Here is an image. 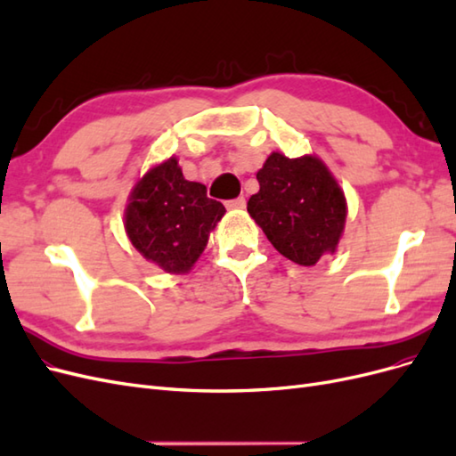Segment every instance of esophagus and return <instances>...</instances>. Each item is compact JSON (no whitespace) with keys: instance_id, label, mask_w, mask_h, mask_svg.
I'll use <instances>...</instances> for the list:
<instances>
[{"instance_id":"obj_1","label":"esophagus","mask_w":456,"mask_h":456,"mask_svg":"<svg viewBox=\"0 0 456 456\" xmlns=\"http://www.w3.org/2000/svg\"><path fill=\"white\" fill-rule=\"evenodd\" d=\"M245 205H247V201H245V198H243V196H241V198H236V200H232V201H228V203H226L228 209H233V211H241V209H245Z\"/></svg>"}]
</instances>
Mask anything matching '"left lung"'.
Returning a JSON list of instances; mask_svg holds the SVG:
<instances>
[{
  "instance_id": "obj_1",
  "label": "left lung",
  "mask_w": 456,
  "mask_h": 456,
  "mask_svg": "<svg viewBox=\"0 0 456 456\" xmlns=\"http://www.w3.org/2000/svg\"><path fill=\"white\" fill-rule=\"evenodd\" d=\"M256 178L260 190L247 211L275 249L300 266H315L322 256L337 253L348 203L320 156L272 151Z\"/></svg>"
}]
</instances>
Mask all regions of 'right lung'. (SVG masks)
I'll list each match as a JSON object with an SVG mask.
<instances>
[{"instance_id":"1","label":"right lung","mask_w":456,"mask_h":456,"mask_svg":"<svg viewBox=\"0 0 456 456\" xmlns=\"http://www.w3.org/2000/svg\"><path fill=\"white\" fill-rule=\"evenodd\" d=\"M224 213L223 203L207 198L201 183L186 181L178 159L171 156L151 165L134 183L123 226L148 262L178 275L194 268Z\"/></svg>"}]
</instances>
